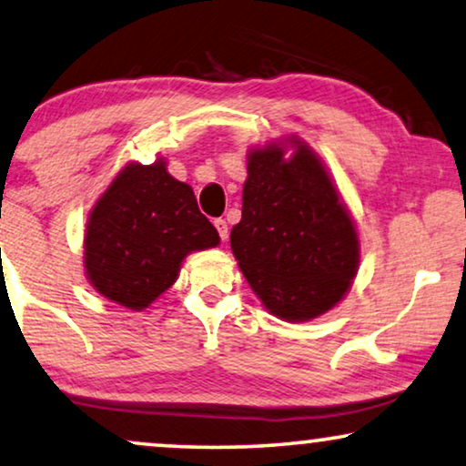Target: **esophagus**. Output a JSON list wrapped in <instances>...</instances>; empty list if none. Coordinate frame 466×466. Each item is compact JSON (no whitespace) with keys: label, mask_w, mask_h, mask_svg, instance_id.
<instances>
[{"label":"esophagus","mask_w":466,"mask_h":466,"mask_svg":"<svg viewBox=\"0 0 466 466\" xmlns=\"http://www.w3.org/2000/svg\"><path fill=\"white\" fill-rule=\"evenodd\" d=\"M214 227H217L220 239L227 241V238H228V227H227V222L222 220V218H217V220H214Z\"/></svg>","instance_id":"esophagus-1"}]
</instances>
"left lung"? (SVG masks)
Masks as SVG:
<instances>
[{
  "mask_svg": "<svg viewBox=\"0 0 466 466\" xmlns=\"http://www.w3.org/2000/svg\"><path fill=\"white\" fill-rule=\"evenodd\" d=\"M248 153L241 220L231 249L249 288L283 321L339 305L360 267V239L317 153L299 138Z\"/></svg>",
  "mask_w": 466,
  "mask_h": 466,
  "instance_id": "left-lung-1",
  "label": "left lung"
}]
</instances>
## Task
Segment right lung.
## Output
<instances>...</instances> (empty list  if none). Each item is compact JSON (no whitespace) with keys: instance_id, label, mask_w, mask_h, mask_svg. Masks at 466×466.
<instances>
[{"instance_id":"right-lung-1","label":"right lung","mask_w":466,"mask_h":466,"mask_svg":"<svg viewBox=\"0 0 466 466\" xmlns=\"http://www.w3.org/2000/svg\"><path fill=\"white\" fill-rule=\"evenodd\" d=\"M218 244L193 188L170 177L164 159L132 161L87 217L84 267L98 294L140 311L177 281L187 254Z\"/></svg>"}]
</instances>
